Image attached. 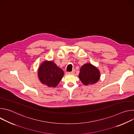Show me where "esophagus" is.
Returning a JSON list of instances; mask_svg holds the SVG:
<instances>
[{"instance_id":"1","label":"esophagus","mask_w":134,"mask_h":134,"mask_svg":"<svg viewBox=\"0 0 134 134\" xmlns=\"http://www.w3.org/2000/svg\"><path fill=\"white\" fill-rule=\"evenodd\" d=\"M75 70H73L72 71L69 72L68 73H69V74H74L75 73Z\"/></svg>"}]
</instances>
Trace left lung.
I'll return each mask as SVG.
<instances>
[{
    "label": "left lung",
    "mask_w": 134,
    "mask_h": 134,
    "mask_svg": "<svg viewBox=\"0 0 134 134\" xmlns=\"http://www.w3.org/2000/svg\"><path fill=\"white\" fill-rule=\"evenodd\" d=\"M100 76V71L97 67L87 63L81 67L79 77L84 85H88L97 83Z\"/></svg>",
    "instance_id": "left-lung-1"
}]
</instances>
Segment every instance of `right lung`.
I'll return each instance as SVG.
<instances>
[{
	"label": "right lung",
	"mask_w": 134,
	"mask_h": 134,
	"mask_svg": "<svg viewBox=\"0 0 134 134\" xmlns=\"http://www.w3.org/2000/svg\"><path fill=\"white\" fill-rule=\"evenodd\" d=\"M64 75L63 70L52 61H44L37 70V76L40 82L49 87H56Z\"/></svg>",
	"instance_id": "add662e5"
}]
</instances>
